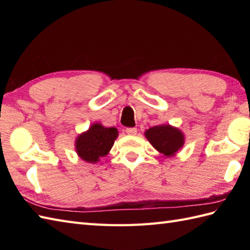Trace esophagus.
I'll return each instance as SVG.
<instances>
[{
	"mask_svg": "<svg viewBox=\"0 0 250 250\" xmlns=\"http://www.w3.org/2000/svg\"><path fill=\"white\" fill-rule=\"evenodd\" d=\"M125 133L129 135H135L137 133V129L136 128H126Z\"/></svg>",
	"mask_w": 250,
	"mask_h": 250,
	"instance_id": "1",
	"label": "esophagus"
}]
</instances>
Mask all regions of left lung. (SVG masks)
Wrapping results in <instances>:
<instances>
[{
  "label": "left lung",
  "mask_w": 250,
  "mask_h": 250,
  "mask_svg": "<svg viewBox=\"0 0 250 250\" xmlns=\"http://www.w3.org/2000/svg\"><path fill=\"white\" fill-rule=\"evenodd\" d=\"M151 146L167 158L173 157L185 144V134L182 130L171 125H159L144 132Z\"/></svg>",
  "instance_id": "obj_1"
}]
</instances>
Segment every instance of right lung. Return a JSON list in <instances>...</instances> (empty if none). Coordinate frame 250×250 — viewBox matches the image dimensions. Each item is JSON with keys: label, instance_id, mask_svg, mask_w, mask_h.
I'll list each match as a JSON object with an SVG mask.
<instances>
[{"label": "right lung", "instance_id": "right-lung-1", "mask_svg": "<svg viewBox=\"0 0 250 250\" xmlns=\"http://www.w3.org/2000/svg\"><path fill=\"white\" fill-rule=\"evenodd\" d=\"M118 135L117 128H107L100 122H95L87 131L77 135L75 151L84 162L97 163L109 152Z\"/></svg>", "mask_w": 250, "mask_h": 250}]
</instances>
